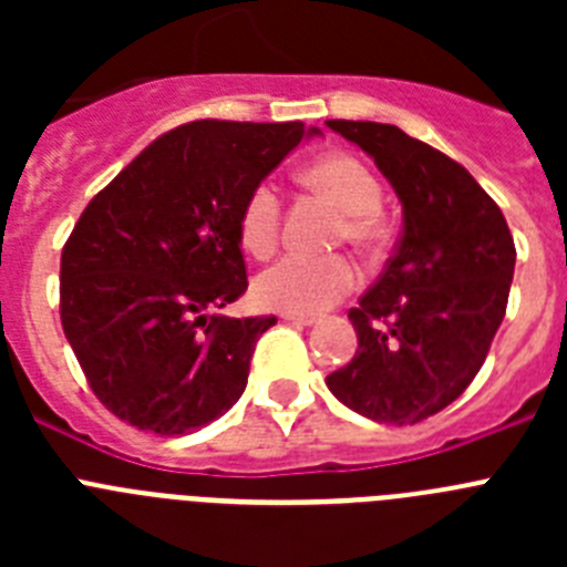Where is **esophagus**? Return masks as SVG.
Masks as SVG:
<instances>
[{
	"instance_id": "1",
	"label": "esophagus",
	"mask_w": 567,
	"mask_h": 567,
	"mask_svg": "<svg viewBox=\"0 0 567 567\" xmlns=\"http://www.w3.org/2000/svg\"><path fill=\"white\" fill-rule=\"evenodd\" d=\"M280 318L287 320V323H298V327H315L318 323V318L315 315H292V312H284Z\"/></svg>"
}]
</instances>
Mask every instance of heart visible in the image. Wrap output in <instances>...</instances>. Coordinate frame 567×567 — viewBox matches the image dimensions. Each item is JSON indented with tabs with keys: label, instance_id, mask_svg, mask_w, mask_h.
<instances>
[{
	"label": "heart",
	"instance_id": "b5f03b06",
	"mask_svg": "<svg viewBox=\"0 0 567 567\" xmlns=\"http://www.w3.org/2000/svg\"><path fill=\"white\" fill-rule=\"evenodd\" d=\"M300 182L320 193L338 213H343L340 238L358 249H374L383 240L380 221V184L360 158L346 153L320 155L300 169ZM280 195L272 182H260L244 198L238 215V240L255 258H264L278 244ZM358 284V269L343 255L307 258L287 255L255 278L252 295L260 307L275 312L315 315L338 303Z\"/></svg>",
	"mask_w": 567,
	"mask_h": 567
}]
</instances>
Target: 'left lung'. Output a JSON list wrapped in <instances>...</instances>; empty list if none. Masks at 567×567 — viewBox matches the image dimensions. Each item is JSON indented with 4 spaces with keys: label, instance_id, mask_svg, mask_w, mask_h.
Wrapping results in <instances>:
<instances>
[{
    "label": "left lung",
    "instance_id": "8db88e82",
    "mask_svg": "<svg viewBox=\"0 0 567 567\" xmlns=\"http://www.w3.org/2000/svg\"><path fill=\"white\" fill-rule=\"evenodd\" d=\"M329 130L374 158L403 207V235L383 275L349 312L358 352L329 392L378 423L409 425L468 389L503 323L514 238L503 209L465 167L394 124Z\"/></svg>",
    "mask_w": 567,
    "mask_h": 567
}]
</instances>
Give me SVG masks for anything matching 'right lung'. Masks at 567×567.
I'll return each mask as SVG.
<instances>
[{"mask_svg":"<svg viewBox=\"0 0 567 567\" xmlns=\"http://www.w3.org/2000/svg\"><path fill=\"white\" fill-rule=\"evenodd\" d=\"M300 122L169 130L87 204L62 252V327L96 398L162 437L227 414L275 318H227L247 292L238 215L303 138Z\"/></svg>","mask_w":567,"mask_h":567,"instance_id":"obj_1","label":"right lung"}]
</instances>
